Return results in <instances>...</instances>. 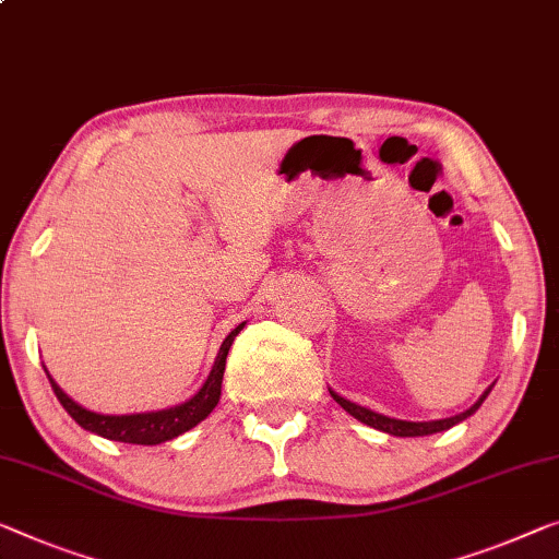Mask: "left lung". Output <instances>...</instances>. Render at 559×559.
Segmentation results:
<instances>
[{"label": "left lung", "instance_id": "1", "mask_svg": "<svg viewBox=\"0 0 559 559\" xmlns=\"http://www.w3.org/2000/svg\"><path fill=\"white\" fill-rule=\"evenodd\" d=\"M489 390H492V384H489L483 397H479L467 412H462V415H454V417H448V419H435V423H407V419L384 417V415H377V412L367 409V407H359V405H355V402H349L345 397H340L337 392L330 390V394H332V400L337 402L342 409L349 412V415L355 417V419H359V423H365V425L374 427V429H382V432L394 435V437H423V435L442 432V429H450L452 425H457V423H462V419H467L469 415H475V412L479 409V405H483L485 397L489 394Z\"/></svg>", "mask_w": 559, "mask_h": 559}]
</instances>
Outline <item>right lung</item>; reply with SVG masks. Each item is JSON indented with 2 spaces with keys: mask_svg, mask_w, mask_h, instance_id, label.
Masks as SVG:
<instances>
[{
  "mask_svg": "<svg viewBox=\"0 0 559 559\" xmlns=\"http://www.w3.org/2000/svg\"><path fill=\"white\" fill-rule=\"evenodd\" d=\"M242 328L245 322L237 324V328L227 334L225 342H222L217 359H214V367L207 377V382L202 384V390L197 392L192 400H187L185 405H177L169 409L142 412V415H99V412H90L82 405H76L74 400H70L62 390H59V384L51 380L49 372L47 377H49L51 390L57 394V400L62 402V407L70 412L72 419L80 427L115 442L159 444V442L171 440V437H179L182 432H187V429H192L194 425H200L202 419L217 407L219 392H222V377H225V365H227V352Z\"/></svg>",
  "mask_w": 559,
  "mask_h": 559,
  "instance_id": "1",
  "label": "right lung"
}]
</instances>
